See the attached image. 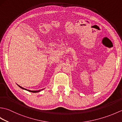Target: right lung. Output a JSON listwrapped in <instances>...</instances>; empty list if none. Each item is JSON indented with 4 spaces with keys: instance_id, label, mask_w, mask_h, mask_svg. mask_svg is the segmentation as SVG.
Listing matches in <instances>:
<instances>
[{
    "instance_id": "right-lung-1",
    "label": "right lung",
    "mask_w": 122,
    "mask_h": 122,
    "mask_svg": "<svg viewBox=\"0 0 122 122\" xmlns=\"http://www.w3.org/2000/svg\"><path fill=\"white\" fill-rule=\"evenodd\" d=\"M17 85H18V84H17ZM18 85V86H19L20 88H21V89L25 90H27V91H28L30 92H32V93H37V92H40L41 91H42V90H43V89H42V90H38V91H31V90H27V89H25V88L21 87V86H20V85Z\"/></svg>"
}]
</instances>
